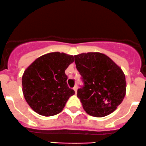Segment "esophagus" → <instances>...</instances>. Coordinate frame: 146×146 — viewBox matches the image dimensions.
Segmentation results:
<instances>
[{
	"label": "esophagus",
	"instance_id": "1",
	"mask_svg": "<svg viewBox=\"0 0 146 146\" xmlns=\"http://www.w3.org/2000/svg\"><path fill=\"white\" fill-rule=\"evenodd\" d=\"M73 89H74V90L75 93L76 94V92H77V89H78V88H77V86H74V87Z\"/></svg>",
	"mask_w": 146,
	"mask_h": 146
}]
</instances>
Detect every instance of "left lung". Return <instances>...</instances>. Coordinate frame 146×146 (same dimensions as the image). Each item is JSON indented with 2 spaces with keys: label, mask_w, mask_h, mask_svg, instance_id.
<instances>
[{
  "label": "left lung",
  "mask_w": 146,
  "mask_h": 146,
  "mask_svg": "<svg viewBox=\"0 0 146 146\" xmlns=\"http://www.w3.org/2000/svg\"><path fill=\"white\" fill-rule=\"evenodd\" d=\"M76 67L84 86L77 90L85 111L104 117L121 104L126 92L125 76L121 69L106 54L82 53L74 56Z\"/></svg>",
  "instance_id": "left-lung-1"
}]
</instances>
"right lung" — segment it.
Here are the masks:
<instances>
[{
    "label": "right lung",
    "instance_id": "1",
    "mask_svg": "<svg viewBox=\"0 0 146 146\" xmlns=\"http://www.w3.org/2000/svg\"><path fill=\"white\" fill-rule=\"evenodd\" d=\"M74 56L59 52L36 59L22 77L23 93L33 111L44 116L60 113L74 91L69 88L65 70Z\"/></svg>",
    "mask_w": 146,
    "mask_h": 146
}]
</instances>
